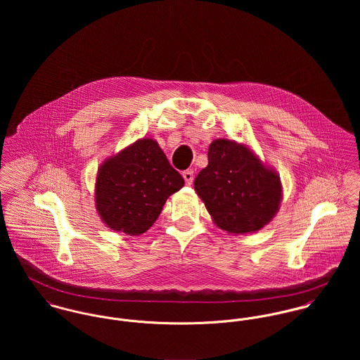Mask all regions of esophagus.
<instances>
[{"mask_svg":"<svg viewBox=\"0 0 360 360\" xmlns=\"http://www.w3.org/2000/svg\"><path fill=\"white\" fill-rule=\"evenodd\" d=\"M183 177H184V180H186V184L187 186H191L193 184V181H194V170H184L183 172Z\"/></svg>","mask_w":360,"mask_h":360,"instance_id":"34e87169","label":"esophagus"}]
</instances>
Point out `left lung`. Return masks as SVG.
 Returning a JSON list of instances; mask_svg holds the SVG:
<instances>
[{"label":"left lung","instance_id":"8db88e82","mask_svg":"<svg viewBox=\"0 0 360 360\" xmlns=\"http://www.w3.org/2000/svg\"><path fill=\"white\" fill-rule=\"evenodd\" d=\"M194 186L214 223L234 234L262 229L281 201L280 177L247 147L229 140L209 146L207 166Z\"/></svg>","mask_w":360,"mask_h":360}]
</instances>
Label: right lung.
<instances>
[{
    "instance_id": "obj_1",
    "label": "right lung",
    "mask_w": 360,
    "mask_h": 360,
    "mask_svg": "<svg viewBox=\"0 0 360 360\" xmlns=\"http://www.w3.org/2000/svg\"><path fill=\"white\" fill-rule=\"evenodd\" d=\"M183 186L184 179L158 143L143 139L101 166L97 210L109 229L139 236L154 224L166 200Z\"/></svg>"
}]
</instances>
